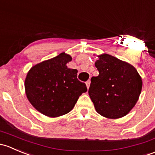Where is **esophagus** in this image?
I'll return each instance as SVG.
<instances>
[{
  "instance_id": "34e87169",
  "label": "esophagus",
  "mask_w": 155,
  "mask_h": 155,
  "mask_svg": "<svg viewBox=\"0 0 155 155\" xmlns=\"http://www.w3.org/2000/svg\"><path fill=\"white\" fill-rule=\"evenodd\" d=\"M86 85H87V89H89V85H90V81H87V82H86Z\"/></svg>"
}]
</instances>
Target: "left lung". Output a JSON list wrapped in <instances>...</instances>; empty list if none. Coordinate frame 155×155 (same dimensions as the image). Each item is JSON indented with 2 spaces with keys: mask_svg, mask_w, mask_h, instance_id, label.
<instances>
[{
  "mask_svg": "<svg viewBox=\"0 0 155 155\" xmlns=\"http://www.w3.org/2000/svg\"><path fill=\"white\" fill-rule=\"evenodd\" d=\"M95 63L99 74L91 78L89 95L95 110L108 119L126 116L135 106L143 81L132 65L104 54Z\"/></svg>",
  "mask_w": 155,
  "mask_h": 155,
  "instance_id": "left-lung-1",
  "label": "left lung"
}]
</instances>
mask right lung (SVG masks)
Here are the masks:
<instances>
[{"label":"right lung","mask_w":155,"mask_h":155,"mask_svg":"<svg viewBox=\"0 0 155 155\" xmlns=\"http://www.w3.org/2000/svg\"><path fill=\"white\" fill-rule=\"evenodd\" d=\"M71 57L61 53L32 67L25 81L28 99L39 112L58 117L74 108L79 96L87 91L78 79V70L66 64Z\"/></svg>","instance_id":"obj_1"}]
</instances>
